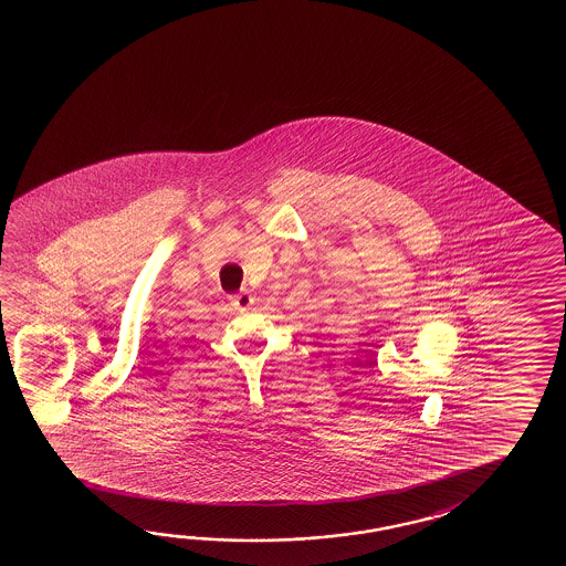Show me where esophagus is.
Returning a JSON list of instances; mask_svg holds the SVG:
<instances>
[{
  "label": "esophagus",
  "instance_id": "34e87169",
  "mask_svg": "<svg viewBox=\"0 0 566 566\" xmlns=\"http://www.w3.org/2000/svg\"><path fill=\"white\" fill-rule=\"evenodd\" d=\"M254 303V297L251 293H239V295H234V297H230V305L234 307V310H239V312H247V310H251V305Z\"/></svg>",
  "mask_w": 566,
  "mask_h": 566
}]
</instances>
